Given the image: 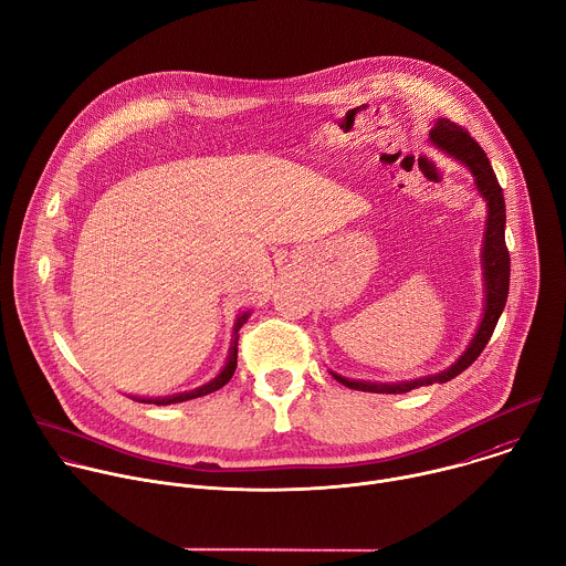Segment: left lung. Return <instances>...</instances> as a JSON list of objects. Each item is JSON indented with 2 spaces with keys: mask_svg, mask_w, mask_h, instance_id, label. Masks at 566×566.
Listing matches in <instances>:
<instances>
[{
  "mask_svg": "<svg viewBox=\"0 0 566 566\" xmlns=\"http://www.w3.org/2000/svg\"><path fill=\"white\" fill-rule=\"evenodd\" d=\"M431 142L440 146L442 150L451 153L460 161H464L471 172L475 175V186L478 191L484 196L486 207H489V220H486V235H484V251H482V262H484V282H486V306H484V317L480 322V328L471 342V346L462 353V357L449 366L444 373L431 375V378H422L416 382H402V385H370V382H355L339 378V375L333 373V378L342 382L348 389L355 391H366V394H409L418 387H429L436 382H449L458 375L469 368L484 346L489 344L495 324L504 311L506 295H509V275H511V258L509 249L504 242V227H506V209H504V196H502V186L491 168V161L482 146L471 137L469 130L458 126L451 119H438L436 126L431 128Z\"/></svg>",
  "mask_w": 566,
  "mask_h": 566,
  "instance_id": "obj_1",
  "label": "left lung"
}]
</instances>
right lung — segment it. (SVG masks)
I'll return each instance as SVG.
<instances>
[{
	"mask_svg": "<svg viewBox=\"0 0 566 566\" xmlns=\"http://www.w3.org/2000/svg\"><path fill=\"white\" fill-rule=\"evenodd\" d=\"M247 317H249V313H244L240 319H238V324H235V339H233V346H231V355H229V361H227V366H224V370L218 375L216 380H211L209 385H205L202 389H198V391H191V394H181V396H172V398H159V400H137V402H146V405H157V407H166V405H177V402H186V400H193V398H202V396H209V394H213V391H218V389H222L231 378H233V373H235V368H238V339H240V335H238V331L242 328V324L247 322Z\"/></svg>",
	"mask_w": 566,
	"mask_h": 566,
	"instance_id": "1",
	"label": "right lung"
}]
</instances>
